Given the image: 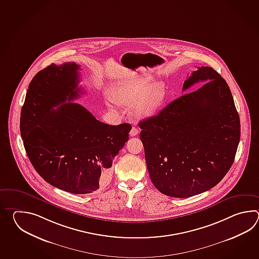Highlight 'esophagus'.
Segmentation results:
<instances>
[{
	"mask_svg": "<svg viewBox=\"0 0 259 259\" xmlns=\"http://www.w3.org/2000/svg\"><path fill=\"white\" fill-rule=\"evenodd\" d=\"M138 133H139V130H138L137 127H133L132 130H131V132H130V135L133 137V136H136L138 135Z\"/></svg>",
	"mask_w": 259,
	"mask_h": 259,
	"instance_id": "34e87169",
	"label": "esophagus"
}]
</instances>
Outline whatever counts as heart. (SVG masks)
Wrapping results in <instances>:
<instances>
[{
  "label": "heart",
  "mask_w": 259,
  "mask_h": 259,
  "mask_svg": "<svg viewBox=\"0 0 259 259\" xmlns=\"http://www.w3.org/2000/svg\"><path fill=\"white\" fill-rule=\"evenodd\" d=\"M152 80L147 75H136L116 83L111 89V98L117 104L132 105L131 113L137 118L153 116L165 102L166 88L165 83Z\"/></svg>",
  "instance_id": "obj_1"
}]
</instances>
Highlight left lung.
<instances>
[{
    "label": "left lung",
    "mask_w": 259,
    "mask_h": 259,
    "mask_svg": "<svg viewBox=\"0 0 259 259\" xmlns=\"http://www.w3.org/2000/svg\"><path fill=\"white\" fill-rule=\"evenodd\" d=\"M199 82L204 84L139 123L151 181L171 197L215 187L230 170L240 142V117L225 79L201 66L182 91Z\"/></svg>",
    "instance_id": "obj_1"
}]
</instances>
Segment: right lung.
Instances as JSON below:
<instances>
[{"instance_id":"right-lung-1","label":"right lung","mask_w":259,"mask_h":259,"mask_svg":"<svg viewBox=\"0 0 259 259\" xmlns=\"http://www.w3.org/2000/svg\"><path fill=\"white\" fill-rule=\"evenodd\" d=\"M79 69L73 62L52 64L35 75L21 109L20 133L28 158L45 182L86 194L107 183L132 126L100 122L84 106L70 102L83 94L77 87Z\"/></svg>"}]
</instances>
